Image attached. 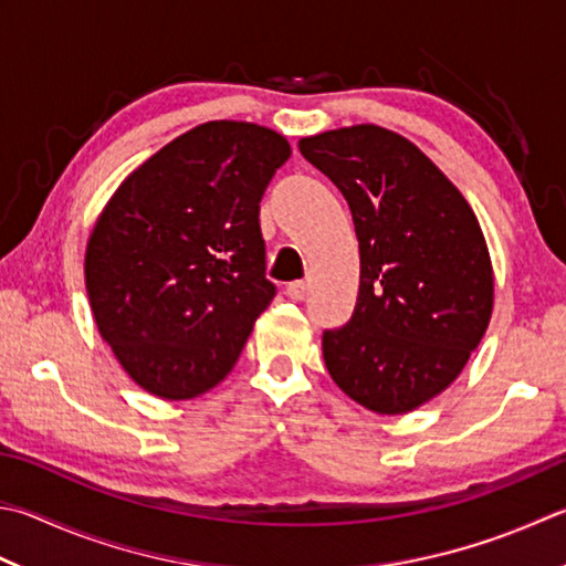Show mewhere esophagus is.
<instances>
[{"mask_svg": "<svg viewBox=\"0 0 566 566\" xmlns=\"http://www.w3.org/2000/svg\"><path fill=\"white\" fill-rule=\"evenodd\" d=\"M305 293H307V283L305 281H293V283L285 285V295L293 297V301H303Z\"/></svg>", "mask_w": 566, "mask_h": 566, "instance_id": "34e87169", "label": "esophagus"}]
</instances>
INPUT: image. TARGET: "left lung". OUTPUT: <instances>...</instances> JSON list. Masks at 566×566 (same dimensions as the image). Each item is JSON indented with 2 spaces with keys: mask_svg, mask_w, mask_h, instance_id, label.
Segmentation results:
<instances>
[{
  "mask_svg": "<svg viewBox=\"0 0 566 566\" xmlns=\"http://www.w3.org/2000/svg\"><path fill=\"white\" fill-rule=\"evenodd\" d=\"M347 199L359 295L323 333L329 377L377 413H407L461 375L493 313V265L473 209L419 147L377 125L303 137Z\"/></svg>",
  "mask_w": 566,
  "mask_h": 566,
  "instance_id": "1",
  "label": "left lung"
}]
</instances>
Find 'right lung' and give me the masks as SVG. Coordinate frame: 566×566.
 Listing matches in <instances>:
<instances>
[{
	"label": "right lung",
	"instance_id": "add662e5",
	"mask_svg": "<svg viewBox=\"0 0 566 566\" xmlns=\"http://www.w3.org/2000/svg\"><path fill=\"white\" fill-rule=\"evenodd\" d=\"M285 137L214 120L135 169L85 251L95 325L143 389L191 399L237 365L275 295L265 279L259 201Z\"/></svg>",
	"mask_w": 566,
	"mask_h": 566
}]
</instances>
